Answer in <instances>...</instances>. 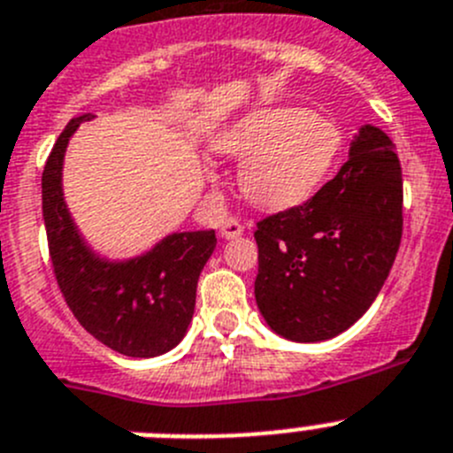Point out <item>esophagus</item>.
<instances>
[{
	"mask_svg": "<svg viewBox=\"0 0 453 453\" xmlns=\"http://www.w3.org/2000/svg\"><path fill=\"white\" fill-rule=\"evenodd\" d=\"M242 231H245V226L238 222L235 218H226L222 222V229H219V234H222V238L226 240H234L238 238V235H242Z\"/></svg>",
	"mask_w": 453,
	"mask_h": 453,
	"instance_id": "34e87169",
	"label": "esophagus"
}]
</instances>
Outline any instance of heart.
<instances>
[{"instance_id":"1","label":"heart","mask_w":453,"mask_h":453,"mask_svg":"<svg viewBox=\"0 0 453 453\" xmlns=\"http://www.w3.org/2000/svg\"><path fill=\"white\" fill-rule=\"evenodd\" d=\"M240 165V190L261 208L299 206L334 172L342 135L331 119L295 106L254 111L215 138Z\"/></svg>"}]
</instances>
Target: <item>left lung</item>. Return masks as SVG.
I'll list each match as a JSON object with an SVG mask.
<instances>
[{
  "mask_svg": "<svg viewBox=\"0 0 453 453\" xmlns=\"http://www.w3.org/2000/svg\"><path fill=\"white\" fill-rule=\"evenodd\" d=\"M392 147L365 124L329 183L258 222L254 295L274 334L329 340L372 306L402 242V165Z\"/></svg>",
  "mask_w": 453,
  "mask_h": 453,
  "instance_id": "obj_1",
  "label": "left lung"
}]
</instances>
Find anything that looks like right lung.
Wrapping results in <instances>:
<instances>
[{
  "mask_svg": "<svg viewBox=\"0 0 453 453\" xmlns=\"http://www.w3.org/2000/svg\"><path fill=\"white\" fill-rule=\"evenodd\" d=\"M72 118L42 172V218L51 265L67 306L83 329L113 351L151 358L177 347L195 313L197 281L213 254L215 231H181L129 261H108L90 250L63 197V158L79 124Z\"/></svg>",
  "mask_w": 453,
  "mask_h": 453,
  "instance_id": "right-lung-1",
  "label": "right lung"
}]
</instances>
